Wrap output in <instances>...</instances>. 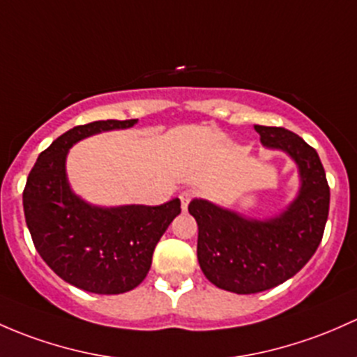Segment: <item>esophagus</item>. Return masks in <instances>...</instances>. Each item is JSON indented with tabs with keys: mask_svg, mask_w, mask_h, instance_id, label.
<instances>
[{
	"mask_svg": "<svg viewBox=\"0 0 357 357\" xmlns=\"http://www.w3.org/2000/svg\"><path fill=\"white\" fill-rule=\"evenodd\" d=\"M193 197H195V191H191V190H185L181 195H179V200H181V208L183 210L188 208L190 202L193 200Z\"/></svg>",
	"mask_w": 357,
	"mask_h": 357,
	"instance_id": "1",
	"label": "esophagus"
}]
</instances>
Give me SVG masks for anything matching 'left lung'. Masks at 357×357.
Instances as JSON below:
<instances>
[{
	"label": "left lung",
	"instance_id": "1",
	"mask_svg": "<svg viewBox=\"0 0 357 357\" xmlns=\"http://www.w3.org/2000/svg\"><path fill=\"white\" fill-rule=\"evenodd\" d=\"M264 147L287 153L298 166L299 190L280 213L246 217L204 198L190 202L198 224V264L219 289L255 294L286 282L310 261L324 236L330 188L317 150L286 128L255 125Z\"/></svg>",
	"mask_w": 357,
	"mask_h": 357
}]
</instances>
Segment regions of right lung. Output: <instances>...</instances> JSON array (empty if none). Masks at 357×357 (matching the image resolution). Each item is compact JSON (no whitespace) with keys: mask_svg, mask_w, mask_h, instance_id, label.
I'll return each instance as SVG.
<instances>
[{"mask_svg":"<svg viewBox=\"0 0 357 357\" xmlns=\"http://www.w3.org/2000/svg\"><path fill=\"white\" fill-rule=\"evenodd\" d=\"M137 123L107 119L68 130L40 153L24 190L25 220L37 253L65 282L93 294L137 287L147 277L155 245L181 213L179 198L157 207H100L71 190L70 149L92 135Z\"/></svg>","mask_w":357,"mask_h":357,"instance_id":"add662e5","label":"right lung"}]
</instances>
